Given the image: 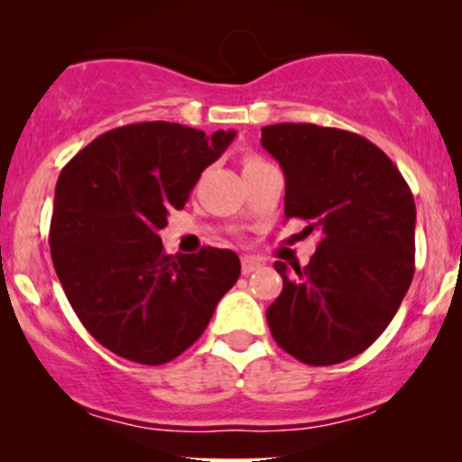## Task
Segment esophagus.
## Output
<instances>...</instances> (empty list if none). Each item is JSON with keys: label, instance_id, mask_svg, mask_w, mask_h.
Segmentation results:
<instances>
[{"label": "esophagus", "instance_id": "esophagus-1", "mask_svg": "<svg viewBox=\"0 0 462 462\" xmlns=\"http://www.w3.org/2000/svg\"><path fill=\"white\" fill-rule=\"evenodd\" d=\"M256 269H261V263L258 261H254V258H243L241 261V272H243V275H249L252 272H256Z\"/></svg>", "mask_w": 462, "mask_h": 462}]
</instances>
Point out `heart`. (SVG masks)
Instances as JSON below:
<instances>
[{"mask_svg":"<svg viewBox=\"0 0 462 462\" xmlns=\"http://www.w3.org/2000/svg\"><path fill=\"white\" fill-rule=\"evenodd\" d=\"M256 164H264L263 158H258V156H247L245 158V169L247 167H256Z\"/></svg>","mask_w":462,"mask_h":462,"instance_id":"heart-1","label":"heart"}]
</instances>
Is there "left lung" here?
I'll list each match as a JSON object with an SVG mask.
<instances>
[{
    "instance_id": "1",
    "label": "left lung",
    "mask_w": 462,
    "mask_h": 462,
    "mask_svg": "<svg viewBox=\"0 0 462 462\" xmlns=\"http://www.w3.org/2000/svg\"><path fill=\"white\" fill-rule=\"evenodd\" d=\"M286 180L284 217L321 235L304 269L275 261L282 293L267 309L275 343L301 363L337 365L389 326L415 273V199L391 158L354 132L263 128Z\"/></svg>"
}]
</instances>
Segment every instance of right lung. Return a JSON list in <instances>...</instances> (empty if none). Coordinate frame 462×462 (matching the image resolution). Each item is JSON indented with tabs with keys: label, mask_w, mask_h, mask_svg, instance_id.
<instances>
[{
	"label": "right lung",
	"mask_w": 462,
	"mask_h": 462,
	"mask_svg": "<svg viewBox=\"0 0 462 462\" xmlns=\"http://www.w3.org/2000/svg\"><path fill=\"white\" fill-rule=\"evenodd\" d=\"M235 136L132 124L97 136L60 171L51 261L78 319L116 356L141 365L180 356L241 275L230 249L169 256L158 236Z\"/></svg>",
	"instance_id": "add662e5"
}]
</instances>
